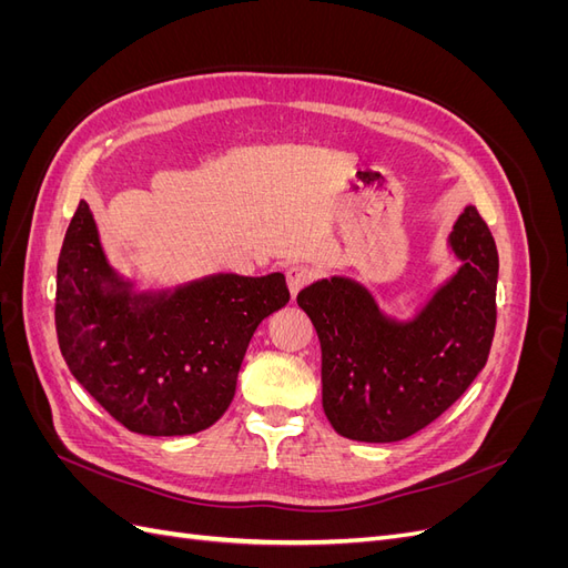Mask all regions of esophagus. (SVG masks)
<instances>
[{"label":"esophagus","instance_id":"34e87169","mask_svg":"<svg viewBox=\"0 0 568 568\" xmlns=\"http://www.w3.org/2000/svg\"><path fill=\"white\" fill-rule=\"evenodd\" d=\"M313 277H315V272H313L311 267H305V265H291V267L286 270V284H288L291 296L296 298L298 291H301L303 286L311 284Z\"/></svg>","mask_w":568,"mask_h":568}]
</instances>
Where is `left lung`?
Instances as JSON below:
<instances>
[{"label": "left lung", "instance_id": "1", "mask_svg": "<svg viewBox=\"0 0 568 568\" xmlns=\"http://www.w3.org/2000/svg\"><path fill=\"white\" fill-rule=\"evenodd\" d=\"M457 272L412 317L388 315L357 280L332 274L298 294L322 346V407L351 440L422 432L486 367L495 334L497 261L488 225L467 205L448 234Z\"/></svg>", "mask_w": 568, "mask_h": 568}]
</instances>
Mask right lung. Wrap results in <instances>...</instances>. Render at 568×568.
I'll return each instance as SVG.
<instances>
[{
    "label": "right lung",
    "instance_id": "obj_1",
    "mask_svg": "<svg viewBox=\"0 0 568 568\" xmlns=\"http://www.w3.org/2000/svg\"><path fill=\"white\" fill-rule=\"evenodd\" d=\"M288 303L282 272H213L140 288L101 246L80 201L57 267V336L68 369L142 436H189L230 407L257 324Z\"/></svg>",
    "mask_w": 568,
    "mask_h": 568
}]
</instances>
